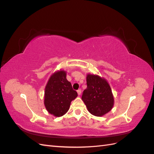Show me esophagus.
<instances>
[{
    "mask_svg": "<svg viewBox=\"0 0 154 154\" xmlns=\"http://www.w3.org/2000/svg\"><path fill=\"white\" fill-rule=\"evenodd\" d=\"M77 92L78 95H81V89L77 90Z\"/></svg>",
    "mask_w": 154,
    "mask_h": 154,
    "instance_id": "obj_1",
    "label": "esophagus"
}]
</instances>
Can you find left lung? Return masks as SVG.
<instances>
[{
    "label": "left lung",
    "mask_w": 154,
    "mask_h": 154,
    "mask_svg": "<svg viewBox=\"0 0 154 154\" xmlns=\"http://www.w3.org/2000/svg\"><path fill=\"white\" fill-rule=\"evenodd\" d=\"M87 89L82 99L89 112L96 116H103L112 110L114 96L106 79L98 75H87Z\"/></svg>",
    "instance_id": "obj_1"
}]
</instances>
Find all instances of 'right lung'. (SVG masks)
I'll list each match as a JSON object with an SVG mask.
<instances>
[{
	"instance_id": "right-lung-1",
	"label": "right lung",
	"mask_w": 154,
	"mask_h": 154,
	"mask_svg": "<svg viewBox=\"0 0 154 154\" xmlns=\"http://www.w3.org/2000/svg\"><path fill=\"white\" fill-rule=\"evenodd\" d=\"M67 72L58 70L52 73L45 87L44 106L50 114L62 116L67 113L71 102L77 97V93L67 80Z\"/></svg>"
}]
</instances>
